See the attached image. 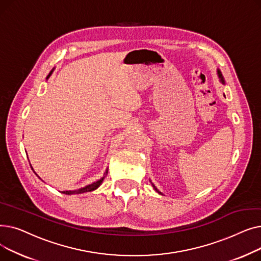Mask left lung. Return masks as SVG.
<instances>
[{"mask_svg": "<svg viewBox=\"0 0 261 261\" xmlns=\"http://www.w3.org/2000/svg\"><path fill=\"white\" fill-rule=\"evenodd\" d=\"M218 74H219V77H220V78H221V81H222V82H224V81H223V77H222V74H221V72H220V71H218ZM153 188H154V189H155V190L158 191V193H159V194H161V193H160V191H159V190L156 189V187H155L154 185H153Z\"/></svg>", "mask_w": 261, "mask_h": 261, "instance_id": "left-lung-1", "label": "left lung"}]
</instances>
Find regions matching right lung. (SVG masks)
<instances>
[{"mask_svg": "<svg viewBox=\"0 0 261 261\" xmlns=\"http://www.w3.org/2000/svg\"><path fill=\"white\" fill-rule=\"evenodd\" d=\"M50 74H51V72L49 73V75L47 76V78L50 76ZM107 174H108V168H107L106 172L103 173V176L101 177L100 180H98L97 182H94V183H92V184H90V185H88V186H86V187H82V188L77 189V190H65V191H63V194H65V195H74V194H82V193H88V191H93V190H95L96 188L99 187V185L101 184V182L103 181L105 176H106Z\"/></svg>", "mask_w": 261, "mask_h": 261, "instance_id": "add662e5", "label": "right lung"}]
</instances>
